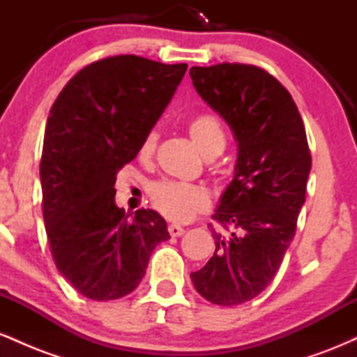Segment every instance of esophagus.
Segmentation results:
<instances>
[{
    "label": "esophagus",
    "instance_id": "esophagus-1",
    "mask_svg": "<svg viewBox=\"0 0 357 357\" xmlns=\"http://www.w3.org/2000/svg\"><path fill=\"white\" fill-rule=\"evenodd\" d=\"M167 230H169L171 236H181L184 233V228L179 227V225H169V228H167Z\"/></svg>",
    "mask_w": 357,
    "mask_h": 357
}]
</instances>
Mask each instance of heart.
Listing matches in <instances>:
<instances>
[{"instance_id": "b5f03b06", "label": "heart", "mask_w": 357, "mask_h": 357, "mask_svg": "<svg viewBox=\"0 0 357 357\" xmlns=\"http://www.w3.org/2000/svg\"><path fill=\"white\" fill-rule=\"evenodd\" d=\"M188 132L204 158H215L225 149L223 127L215 116L202 114L192 117L188 124ZM158 132L154 129L147 130L137 147V158L141 161H149L158 147ZM151 199L161 215L171 221H190L199 213L206 211L211 204L210 191L204 186L179 181H159L151 188Z\"/></svg>"}]
</instances>
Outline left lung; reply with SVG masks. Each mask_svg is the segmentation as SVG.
<instances>
[{
	"mask_svg": "<svg viewBox=\"0 0 357 357\" xmlns=\"http://www.w3.org/2000/svg\"><path fill=\"white\" fill-rule=\"evenodd\" d=\"M199 97L225 119L238 142L235 178L220 199L211 227L215 253L191 273L199 296L238 305L265 290L297 230L310 173L301 114L284 85L245 63L191 67Z\"/></svg>",
	"mask_w": 357,
	"mask_h": 357,
	"instance_id": "obj_1",
	"label": "left lung"
}]
</instances>
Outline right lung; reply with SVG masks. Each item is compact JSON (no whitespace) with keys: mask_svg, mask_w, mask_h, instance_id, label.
<instances>
[{"mask_svg":"<svg viewBox=\"0 0 357 357\" xmlns=\"http://www.w3.org/2000/svg\"><path fill=\"white\" fill-rule=\"evenodd\" d=\"M186 68L109 56L73 75L52 105L40 162L45 230L59 272L92 301L132 292L155 245L171 238L159 213L129 218L117 208L114 184Z\"/></svg>","mask_w":357,"mask_h":357,"instance_id":"right-lung-1","label":"right lung"}]
</instances>
